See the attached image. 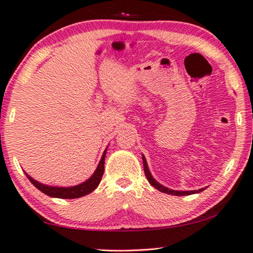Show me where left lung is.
<instances>
[{
  "label": "left lung",
  "mask_w": 253,
  "mask_h": 253,
  "mask_svg": "<svg viewBox=\"0 0 253 253\" xmlns=\"http://www.w3.org/2000/svg\"><path fill=\"white\" fill-rule=\"evenodd\" d=\"M142 160H143V167H144L145 176H146V178H148L149 183L153 187H156L158 191L163 192V193H167V194H171V195H177V197H182V195H190V194L200 193V192H202L203 190H206V187H205V188H200V190H197V191H175V190H171V188H168V187H166L164 185H161V184L158 183L157 180L153 178V176L151 175V172L149 170V167H148V163H146L145 157L143 156V154H142Z\"/></svg>",
  "instance_id": "obj_1"
}]
</instances>
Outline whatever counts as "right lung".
<instances>
[{"label": "right lung", "mask_w": 253, "mask_h": 253, "mask_svg": "<svg viewBox=\"0 0 253 253\" xmlns=\"http://www.w3.org/2000/svg\"><path fill=\"white\" fill-rule=\"evenodd\" d=\"M105 153H107V149L104 150V152L101 157V160L95 171L93 172V175L89 177L87 180L83 182L82 184H78V185L75 186H68V187H61V186H50L45 185L40 182H37L30 177L27 172H25L26 176L28 177V179L32 182V184L35 187L39 188L41 192H43L44 194L48 195L51 198H59V199H77L81 197H84V195L89 194L90 192H93L95 188L99 186L101 182V178H102V175L104 172V160H105Z\"/></svg>", "instance_id": "obj_1"}]
</instances>
